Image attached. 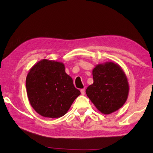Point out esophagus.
<instances>
[{
	"label": "esophagus",
	"mask_w": 153,
	"mask_h": 153,
	"mask_svg": "<svg viewBox=\"0 0 153 153\" xmlns=\"http://www.w3.org/2000/svg\"><path fill=\"white\" fill-rule=\"evenodd\" d=\"M80 92H81L82 95H84L85 94V89H81V90H80Z\"/></svg>",
	"instance_id": "esophagus-1"
}]
</instances>
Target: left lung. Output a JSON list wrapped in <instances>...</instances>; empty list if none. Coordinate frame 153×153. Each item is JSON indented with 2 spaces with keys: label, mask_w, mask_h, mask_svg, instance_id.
Returning a JSON list of instances; mask_svg holds the SVG:
<instances>
[{
  "label": "left lung",
  "mask_w": 153,
  "mask_h": 153,
  "mask_svg": "<svg viewBox=\"0 0 153 153\" xmlns=\"http://www.w3.org/2000/svg\"><path fill=\"white\" fill-rule=\"evenodd\" d=\"M92 76L94 82L86 93L96 108L105 115L120 109L129 94L128 78L122 68L113 62L98 64Z\"/></svg>",
  "instance_id": "obj_1"
}]
</instances>
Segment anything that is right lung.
Segmentation results:
<instances>
[{"mask_svg":"<svg viewBox=\"0 0 153 153\" xmlns=\"http://www.w3.org/2000/svg\"><path fill=\"white\" fill-rule=\"evenodd\" d=\"M27 95L36 112L45 117L63 116L80 91L65 71L61 62L42 59L30 69L26 77Z\"/></svg>","mask_w":153,"mask_h":153,"instance_id":"1","label":"right lung"}]
</instances>
